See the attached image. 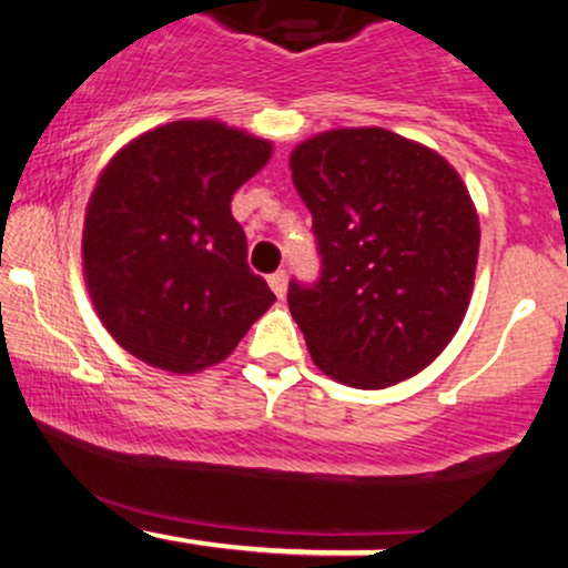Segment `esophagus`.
Wrapping results in <instances>:
<instances>
[{"label": "esophagus", "mask_w": 568, "mask_h": 568, "mask_svg": "<svg viewBox=\"0 0 568 568\" xmlns=\"http://www.w3.org/2000/svg\"><path fill=\"white\" fill-rule=\"evenodd\" d=\"M270 288L275 291L280 298H283V296H285V291H288V275H285L283 270L275 272V275H270Z\"/></svg>", "instance_id": "esophagus-1"}]
</instances>
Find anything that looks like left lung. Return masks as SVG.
<instances>
[{"label": "left lung", "mask_w": 568, "mask_h": 568, "mask_svg": "<svg viewBox=\"0 0 568 568\" xmlns=\"http://www.w3.org/2000/svg\"><path fill=\"white\" fill-rule=\"evenodd\" d=\"M323 275L288 306L315 366L357 389L419 374L470 306L480 224L435 149L384 128H338L291 152Z\"/></svg>", "instance_id": "1"}]
</instances>
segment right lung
Returning a JSON list of instances; mask_svg holds the SVG:
<instances>
[{"instance_id":"obj_1","label":"right lung","mask_w":568,"mask_h":568,"mask_svg":"<svg viewBox=\"0 0 568 568\" xmlns=\"http://www.w3.org/2000/svg\"><path fill=\"white\" fill-rule=\"evenodd\" d=\"M272 141L219 120H179L128 141L84 207L82 275L103 328L168 374L226 361L275 293L247 270L232 194Z\"/></svg>"}]
</instances>
